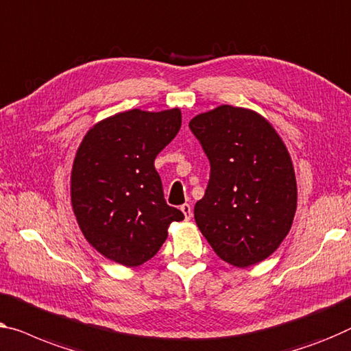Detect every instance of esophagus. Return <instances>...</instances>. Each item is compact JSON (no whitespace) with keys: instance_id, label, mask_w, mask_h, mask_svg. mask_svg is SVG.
<instances>
[{"instance_id":"34e87169","label":"esophagus","mask_w":351,"mask_h":351,"mask_svg":"<svg viewBox=\"0 0 351 351\" xmlns=\"http://www.w3.org/2000/svg\"><path fill=\"white\" fill-rule=\"evenodd\" d=\"M181 211H182V214H184L186 221H189V219L192 217V208H191V205H187V203H184V205L181 206Z\"/></svg>"}]
</instances>
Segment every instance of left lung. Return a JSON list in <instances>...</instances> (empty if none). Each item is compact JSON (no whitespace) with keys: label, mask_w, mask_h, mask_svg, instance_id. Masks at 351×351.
<instances>
[{"label":"left lung","mask_w":351,"mask_h":351,"mask_svg":"<svg viewBox=\"0 0 351 351\" xmlns=\"http://www.w3.org/2000/svg\"><path fill=\"white\" fill-rule=\"evenodd\" d=\"M211 164L193 217L219 258L237 268L257 265L289 234L298 187L289 149L255 110L223 104L189 123Z\"/></svg>","instance_id":"left-lung-1"}]
</instances>
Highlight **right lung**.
Instances as JSON below:
<instances>
[{
    "instance_id": "obj_1",
    "label": "right lung",
    "mask_w": 351,
    "mask_h": 351,
    "mask_svg": "<svg viewBox=\"0 0 351 351\" xmlns=\"http://www.w3.org/2000/svg\"><path fill=\"white\" fill-rule=\"evenodd\" d=\"M181 129V110L134 108L97 121L78 146L71 203L83 237L128 268L153 258L171 222L184 219L164 200L154 159Z\"/></svg>"
}]
</instances>
